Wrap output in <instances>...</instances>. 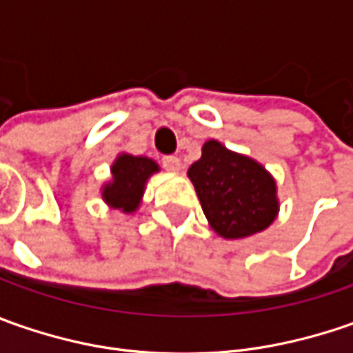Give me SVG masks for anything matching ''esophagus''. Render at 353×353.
<instances>
[{"mask_svg": "<svg viewBox=\"0 0 353 353\" xmlns=\"http://www.w3.org/2000/svg\"><path fill=\"white\" fill-rule=\"evenodd\" d=\"M163 167L170 172H179L181 167H183V163H181V159L179 157H172V155H167L163 157Z\"/></svg>", "mask_w": 353, "mask_h": 353, "instance_id": "esophagus-1", "label": "esophagus"}]
</instances>
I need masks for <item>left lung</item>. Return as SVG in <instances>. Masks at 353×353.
<instances>
[{
  "mask_svg": "<svg viewBox=\"0 0 353 353\" xmlns=\"http://www.w3.org/2000/svg\"><path fill=\"white\" fill-rule=\"evenodd\" d=\"M188 179L208 224L225 239L259 234L277 218L275 179L257 161L225 149L216 139L204 143L202 157L188 169Z\"/></svg>",
  "mask_w": 353,
  "mask_h": 353,
  "instance_id": "left-lung-1",
  "label": "left lung"
}]
</instances>
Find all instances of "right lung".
Here are the masks:
<instances>
[{"label": "right lung", "mask_w": 353, "mask_h": 353, "mask_svg": "<svg viewBox=\"0 0 353 353\" xmlns=\"http://www.w3.org/2000/svg\"><path fill=\"white\" fill-rule=\"evenodd\" d=\"M155 172H159V165L149 157L117 155L112 165V181L102 188L103 202L123 214H133L141 204L145 184Z\"/></svg>", "instance_id": "add662e5"}]
</instances>
